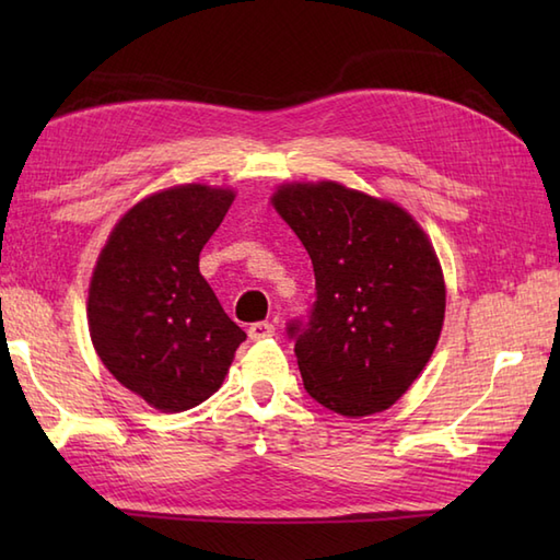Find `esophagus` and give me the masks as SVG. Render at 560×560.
I'll use <instances>...</instances> for the list:
<instances>
[{"label": "esophagus", "mask_w": 560, "mask_h": 560, "mask_svg": "<svg viewBox=\"0 0 560 560\" xmlns=\"http://www.w3.org/2000/svg\"><path fill=\"white\" fill-rule=\"evenodd\" d=\"M273 323H269V319H261V323H253L249 325V329H247V335H249V339L253 341H261V339H269V337H273Z\"/></svg>", "instance_id": "34e87169"}]
</instances>
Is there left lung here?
I'll list each match as a JSON object with an SVG mask.
<instances>
[{"mask_svg":"<svg viewBox=\"0 0 560 560\" xmlns=\"http://www.w3.org/2000/svg\"><path fill=\"white\" fill-rule=\"evenodd\" d=\"M271 201L313 259L315 303L287 325L307 395L349 419L389 409L443 329L445 281L425 233L392 201L337 183L287 185Z\"/></svg>","mask_w":560,"mask_h":560,"instance_id":"left-lung-1","label":"left lung"}]
</instances>
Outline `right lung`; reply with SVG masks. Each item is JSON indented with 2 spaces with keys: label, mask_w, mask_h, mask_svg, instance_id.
<instances>
[{
  "label": "right lung",
  "mask_w": 560,
  "mask_h": 560,
  "mask_svg": "<svg viewBox=\"0 0 560 560\" xmlns=\"http://www.w3.org/2000/svg\"><path fill=\"white\" fill-rule=\"evenodd\" d=\"M233 201L183 185L141 199L103 247L89 289V329L115 380L161 411H185L223 383L245 331L199 273V253Z\"/></svg>",
  "instance_id": "add662e5"
}]
</instances>
